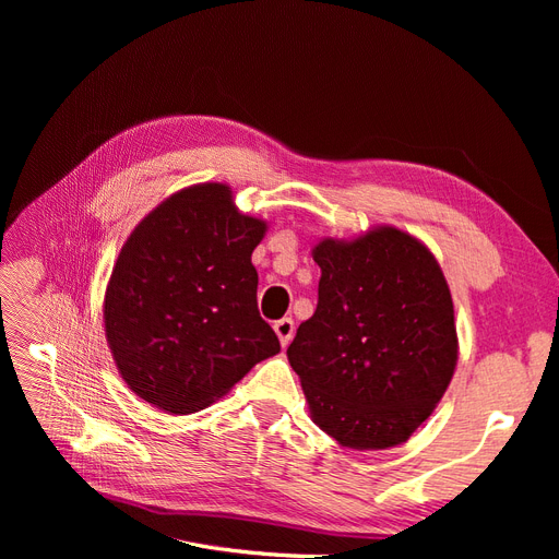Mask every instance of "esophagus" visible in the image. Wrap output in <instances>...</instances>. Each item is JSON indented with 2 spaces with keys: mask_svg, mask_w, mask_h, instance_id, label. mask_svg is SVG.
Listing matches in <instances>:
<instances>
[{
  "mask_svg": "<svg viewBox=\"0 0 559 559\" xmlns=\"http://www.w3.org/2000/svg\"><path fill=\"white\" fill-rule=\"evenodd\" d=\"M275 333H277V337H280V343H282V347H286L292 343V337H294V331H296V326H294V319L292 317H284V319H280V321H275Z\"/></svg>",
  "mask_w": 559,
  "mask_h": 559,
  "instance_id": "1",
  "label": "esophagus"
}]
</instances>
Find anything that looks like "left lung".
Listing matches in <instances>:
<instances>
[{
  "label": "left lung",
  "instance_id": "1",
  "mask_svg": "<svg viewBox=\"0 0 559 559\" xmlns=\"http://www.w3.org/2000/svg\"><path fill=\"white\" fill-rule=\"evenodd\" d=\"M314 314L286 349L310 413L343 448L405 443L456 366L448 282L431 251L396 228L314 247Z\"/></svg>",
  "mask_w": 559,
  "mask_h": 559
}]
</instances>
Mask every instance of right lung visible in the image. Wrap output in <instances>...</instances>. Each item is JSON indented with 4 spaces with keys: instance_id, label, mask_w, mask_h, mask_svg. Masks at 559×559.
<instances>
[{
    "instance_id": "right-lung-1",
    "label": "right lung",
    "mask_w": 559,
    "mask_h": 559,
    "mask_svg": "<svg viewBox=\"0 0 559 559\" xmlns=\"http://www.w3.org/2000/svg\"><path fill=\"white\" fill-rule=\"evenodd\" d=\"M263 233L224 183L183 189L134 228L107 286L105 326L114 361L140 399L195 413L280 352L259 314L251 265Z\"/></svg>"
}]
</instances>
